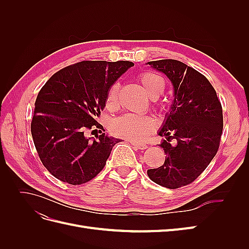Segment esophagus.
<instances>
[{"mask_svg": "<svg viewBox=\"0 0 249 249\" xmlns=\"http://www.w3.org/2000/svg\"><path fill=\"white\" fill-rule=\"evenodd\" d=\"M131 144L133 145V147H135L136 149H145V148H147V145H146V144H141V143L131 142Z\"/></svg>", "mask_w": 249, "mask_h": 249, "instance_id": "esophagus-1", "label": "esophagus"}]
</instances>
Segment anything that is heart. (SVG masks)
Returning a JSON list of instances; mask_svg holds the SVG:
<instances>
[{
	"mask_svg": "<svg viewBox=\"0 0 249 249\" xmlns=\"http://www.w3.org/2000/svg\"><path fill=\"white\" fill-rule=\"evenodd\" d=\"M138 81L150 97L159 96L165 89L164 79L156 72H141L138 76ZM119 89L120 85L117 82L113 83L110 86L106 99V106L108 109L113 110L117 107ZM156 127L157 122L154 117L127 113L113 120L110 130L114 136L133 142H140L147 139L149 135L156 130Z\"/></svg>",
	"mask_w": 249,
	"mask_h": 249,
	"instance_id": "1",
	"label": "heart"
}]
</instances>
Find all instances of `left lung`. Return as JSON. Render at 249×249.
Segmentation results:
<instances>
[{
	"label": "left lung",
	"instance_id": "8db88e82",
	"mask_svg": "<svg viewBox=\"0 0 249 249\" xmlns=\"http://www.w3.org/2000/svg\"><path fill=\"white\" fill-rule=\"evenodd\" d=\"M164 72L175 88V100L159 132L166 154L162 166L148 169L156 184L178 189L194 182L218 152L223 129L221 103L214 87L199 71L173 59L148 62ZM177 140L173 147L170 141Z\"/></svg>",
	"mask_w": 249,
	"mask_h": 249
}]
</instances>
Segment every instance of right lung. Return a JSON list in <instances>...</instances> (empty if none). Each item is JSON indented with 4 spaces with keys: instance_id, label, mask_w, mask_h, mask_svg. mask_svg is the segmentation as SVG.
Segmentation results:
<instances>
[{
    "instance_id": "obj_1",
    "label": "right lung",
    "mask_w": 249,
    "mask_h": 249,
    "mask_svg": "<svg viewBox=\"0 0 249 249\" xmlns=\"http://www.w3.org/2000/svg\"><path fill=\"white\" fill-rule=\"evenodd\" d=\"M133 65L130 61H81L60 70L42 86L35 101L31 133L39 159L52 176L81 185L105 167L120 140L101 132L90 141L84 132L104 130L96 118L106 107L108 90Z\"/></svg>"
}]
</instances>
